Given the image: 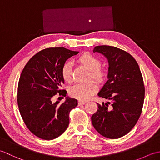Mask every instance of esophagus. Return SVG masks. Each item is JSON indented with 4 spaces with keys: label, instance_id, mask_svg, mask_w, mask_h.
<instances>
[{
    "label": "esophagus",
    "instance_id": "34e87169",
    "mask_svg": "<svg viewBox=\"0 0 160 160\" xmlns=\"http://www.w3.org/2000/svg\"><path fill=\"white\" fill-rule=\"evenodd\" d=\"M86 103L85 101H82V100H79L78 101V105H82V104H84Z\"/></svg>",
    "mask_w": 160,
    "mask_h": 160
}]
</instances>
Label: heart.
Here are the masks:
<instances>
[{"label":"heart","instance_id":"1","mask_svg":"<svg viewBox=\"0 0 160 160\" xmlns=\"http://www.w3.org/2000/svg\"><path fill=\"white\" fill-rule=\"evenodd\" d=\"M78 60L90 70L89 78H92L98 82H102L106 77V72L100 67V60L89 53L80 56ZM72 62L66 61L61 68V75L65 82H69L72 79ZM98 89L96 83L93 80L84 83H78L69 88V93L72 97L80 100H87Z\"/></svg>","mask_w":160,"mask_h":160}]
</instances>
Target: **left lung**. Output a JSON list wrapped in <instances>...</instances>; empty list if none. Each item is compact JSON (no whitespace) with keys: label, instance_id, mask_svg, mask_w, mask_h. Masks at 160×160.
I'll list each match as a JSON object with an SVG mask.
<instances>
[{"label":"left lung","instance_id":"8db88e82","mask_svg":"<svg viewBox=\"0 0 160 160\" xmlns=\"http://www.w3.org/2000/svg\"><path fill=\"white\" fill-rule=\"evenodd\" d=\"M109 64L107 82L98 96L109 101L98 104L91 122L100 135L110 139L124 136L136 124L143 107L145 88L137 61L117 47L100 45L94 48Z\"/></svg>","mask_w":160,"mask_h":160}]
</instances>
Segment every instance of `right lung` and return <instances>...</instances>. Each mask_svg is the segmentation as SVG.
<instances>
[{"label": "right lung", "mask_w": 160, "mask_h": 160, "mask_svg": "<svg viewBox=\"0 0 160 160\" xmlns=\"http://www.w3.org/2000/svg\"><path fill=\"white\" fill-rule=\"evenodd\" d=\"M64 47H50L40 51L31 58L20 75L17 102L24 123L33 135L51 140L62 134L69 124V113L78 100L67 98L62 104L52 102L53 97H65L60 89L64 83L61 68L66 60L76 55Z\"/></svg>", "instance_id": "add662e5"}]
</instances>
